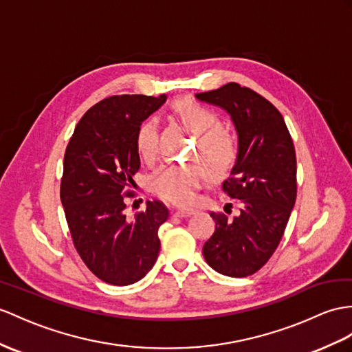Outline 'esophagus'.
<instances>
[{"label": "esophagus", "instance_id": "obj_1", "mask_svg": "<svg viewBox=\"0 0 352 352\" xmlns=\"http://www.w3.org/2000/svg\"><path fill=\"white\" fill-rule=\"evenodd\" d=\"M195 210L194 209H177L175 215L179 218H186V217H191L194 215Z\"/></svg>", "mask_w": 352, "mask_h": 352}]
</instances>
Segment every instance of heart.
Returning a JSON list of instances; mask_svg holds the SVG:
<instances>
[{
	"label": "heart",
	"mask_w": 352,
	"mask_h": 352,
	"mask_svg": "<svg viewBox=\"0 0 352 352\" xmlns=\"http://www.w3.org/2000/svg\"><path fill=\"white\" fill-rule=\"evenodd\" d=\"M171 107L188 130L197 134L191 157L199 161L204 175L210 179L226 176L237 160V143L233 135L219 126V116L191 98H179ZM135 149L142 161L155 160L158 130L153 119H146L137 128ZM201 179L203 172L195 164L162 166L149 177V188L162 200L185 206L194 200Z\"/></svg>",
	"instance_id": "obj_1"
}]
</instances>
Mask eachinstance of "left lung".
Masks as SVG:
<instances>
[{
    "label": "left lung",
    "mask_w": 352,
    "mask_h": 352,
    "mask_svg": "<svg viewBox=\"0 0 352 352\" xmlns=\"http://www.w3.org/2000/svg\"><path fill=\"white\" fill-rule=\"evenodd\" d=\"M195 98L226 110L237 134V160L222 190L239 200L241 213H210L215 233L203 246L204 260L221 275L250 276L275 252L294 208V144L279 110L250 88L231 82Z\"/></svg>",
    "instance_id": "left-lung-1"
}]
</instances>
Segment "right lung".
<instances>
[{"label": "right lung", "mask_w": 352, "mask_h": 352, "mask_svg": "<svg viewBox=\"0 0 352 352\" xmlns=\"http://www.w3.org/2000/svg\"><path fill=\"white\" fill-rule=\"evenodd\" d=\"M167 100L113 96L91 107L74 128L64 157L61 201L73 243L88 269L110 285L146 276L160 254L158 228L168 218L161 201L128 219L124 194L140 168L135 133Z\"/></svg>", "instance_id": "1"}]
</instances>
